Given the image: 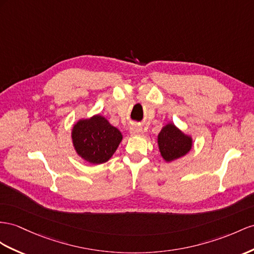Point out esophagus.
<instances>
[{
	"label": "esophagus",
	"instance_id": "34e87169",
	"mask_svg": "<svg viewBox=\"0 0 254 254\" xmlns=\"http://www.w3.org/2000/svg\"><path fill=\"white\" fill-rule=\"evenodd\" d=\"M129 133H131V135H140L142 133V127L137 125L132 126L129 127Z\"/></svg>",
	"mask_w": 254,
	"mask_h": 254
}]
</instances>
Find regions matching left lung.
<instances>
[{
	"label": "left lung",
	"mask_w": 254,
	"mask_h": 254,
	"mask_svg": "<svg viewBox=\"0 0 254 254\" xmlns=\"http://www.w3.org/2000/svg\"><path fill=\"white\" fill-rule=\"evenodd\" d=\"M158 144L162 157L166 162H171L190 151L192 139L170 123L162 128L158 136Z\"/></svg>",
	"instance_id": "8db88e82"
}]
</instances>
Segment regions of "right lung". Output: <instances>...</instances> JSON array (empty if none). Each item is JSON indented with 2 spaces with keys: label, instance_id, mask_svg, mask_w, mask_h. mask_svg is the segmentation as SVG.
Segmentation results:
<instances>
[{
  "label": "right lung",
  "instance_id": "add662e5",
  "mask_svg": "<svg viewBox=\"0 0 254 254\" xmlns=\"http://www.w3.org/2000/svg\"><path fill=\"white\" fill-rule=\"evenodd\" d=\"M71 138L77 153L92 164L107 162L115 153L122 135L102 116L78 121L73 127Z\"/></svg>",
  "mask_w": 254,
  "mask_h": 254
}]
</instances>
